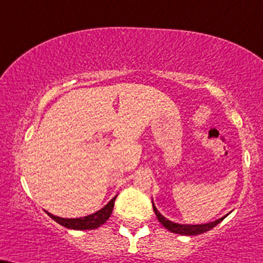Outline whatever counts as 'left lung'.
Masks as SVG:
<instances>
[{
    "instance_id": "8db88e82",
    "label": "left lung",
    "mask_w": 263,
    "mask_h": 263,
    "mask_svg": "<svg viewBox=\"0 0 263 263\" xmlns=\"http://www.w3.org/2000/svg\"><path fill=\"white\" fill-rule=\"evenodd\" d=\"M152 204H153V210H154L159 222H160V223L164 226L166 229H168V231L172 232V233L181 234V235H198V234L205 233V232L210 231V229L216 227V226L220 223L221 221H223L224 218L228 216V214H227L226 216H223V217L218 218V220H216V221L208 222V223H201V224H181V223H176V222H172L170 220H167V218H166V217H164V216H162L160 212L158 211V209L155 208L154 202H153V199H152Z\"/></svg>"
}]
</instances>
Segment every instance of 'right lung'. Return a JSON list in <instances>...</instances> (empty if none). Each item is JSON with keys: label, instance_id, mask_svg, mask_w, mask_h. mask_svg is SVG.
I'll list each match as a JSON object with an SVG mask.
<instances>
[{"label": "right lung", "instance_id": "1", "mask_svg": "<svg viewBox=\"0 0 263 263\" xmlns=\"http://www.w3.org/2000/svg\"><path fill=\"white\" fill-rule=\"evenodd\" d=\"M118 195H115L107 205L103 206L101 210L93 212L91 215L84 216V217H78V218H63L58 217L49 214L48 211H46L49 217L52 220H54L57 223L62 224L63 227H66L69 229H75V231H91V229H96L101 227L102 224H104L108 221V218L110 217L112 209H114V202Z\"/></svg>", "mask_w": 263, "mask_h": 263}]
</instances>
